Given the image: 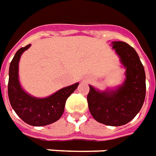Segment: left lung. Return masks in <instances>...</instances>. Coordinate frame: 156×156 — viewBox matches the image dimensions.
Listing matches in <instances>:
<instances>
[{"label": "left lung", "mask_w": 156, "mask_h": 156, "mask_svg": "<svg viewBox=\"0 0 156 156\" xmlns=\"http://www.w3.org/2000/svg\"><path fill=\"white\" fill-rule=\"evenodd\" d=\"M119 61L125 69V79L114 89L100 90L89 85L87 95L90 114L98 122L108 126H122L139 113L145 98V73L135 49L121 41H113Z\"/></svg>", "instance_id": "obj_1"}]
</instances>
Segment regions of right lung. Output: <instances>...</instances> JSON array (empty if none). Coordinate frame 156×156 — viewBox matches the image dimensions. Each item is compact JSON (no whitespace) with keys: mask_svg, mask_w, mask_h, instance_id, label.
<instances>
[{"mask_svg":"<svg viewBox=\"0 0 156 156\" xmlns=\"http://www.w3.org/2000/svg\"><path fill=\"white\" fill-rule=\"evenodd\" d=\"M30 46L28 44L18 49L10 64L8 98L13 110L26 123L32 126L48 125L60 119L67 98L76 90L79 82L64 87L47 98H35L27 93L21 86L18 71L21 56Z\"/></svg>","mask_w":156,"mask_h":156,"instance_id":"right-lung-1","label":"right lung"}]
</instances>
